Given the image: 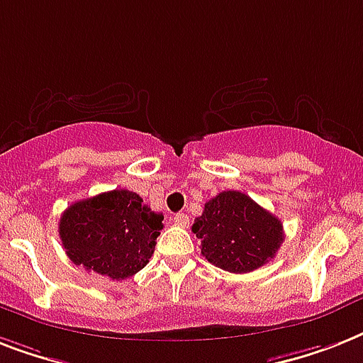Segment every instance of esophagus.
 <instances>
[{
  "label": "esophagus",
  "instance_id": "34e87169",
  "mask_svg": "<svg viewBox=\"0 0 363 363\" xmlns=\"http://www.w3.org/2000/svg\"><path fill=\"white\" fill-rule=\"evenodd\" d=\"M173 222H175V225L188 228V225H190V218H188V214H184V212H177L175 216H173Z\"/></svg>",
  "mask_w": 363,
  "mask_h": 363
}]
</instances>
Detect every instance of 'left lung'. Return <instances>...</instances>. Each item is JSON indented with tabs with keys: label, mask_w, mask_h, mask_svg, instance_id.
<instances>
[{
	"label": "left lung",
	"mask_w": 363,
	"mask_h": 363,
	"mask_svg": "<svg viewBox=\"0 0 363 363\" xmlns=\"http://www.w3.org/2000/svg\"><path fill=\"white\" fill-rule=\"evenodd\" d=\"M191 231L201 240V253L208 263L235 274L267 264L284 242V225L278 218L237 190L220 191L205 203Z\"/></svg>",
	"instance_id": "obj_1"
}]
</instances>
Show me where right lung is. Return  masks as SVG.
I'll return each mask as SVG.
<instances>
[{"label":"right lung","mask_w":363,"mask_h":363,"mask_svg":"<svg viewBox=\"0 0 363 363\" xmlns=\"http://www.w3.org/2000/svg\"><path fill=\"white\" fill-rule=\"evenodd\" d=\"M162 220L135 191L111 190L72 203L59 220V237L72 263L119 281L149 263Z\"/></svg>","instance_id":"right-lung-1"}]
</instances>
